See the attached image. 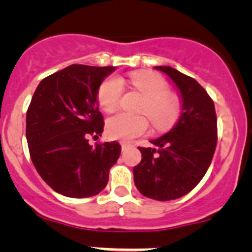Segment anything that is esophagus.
Listing matches in <instances>:
<instances>
[{"instance_id":"34e87169","label":"esophagus","mask_w":252,"mask_h":252,"mask_svg":"<svg viewBox=\"0 0 252 252\" xmlns=\"http://www.w3.org/2000/svg\"><path fill=\"white\" fill-rule=\"evenodd\" d=\"M121 146H122V150L124 151V150H126L129 146H130V144H128V142H126V141H122Z\"/></svg>"}]
</instances>
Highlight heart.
<instances>
[{
    "label": "heart",
    "instance_id": "heart-1",
    "mask_svg": "<svg viewBox=\"0 0 252 252\" xmlns=\"http://www.w3.org/2000/svg\"><path fill=\"white\" fill-rule=\"evenodd\" d=\"M130 83L144 95L139 112L151 119L155 128L159 130L171 128L178 121L182 103L178 96L168 93V84L163 78L154 73L139 72L130 75ZM123 95V83L118 78H108L98 88L97 101L106 112H113L119 106ZM149 121L144 114H129L119 112L106 122L108 136L118 140H133L145 134Z\"/></svg>",
    "mask_w": 252,
    "mask_h": 252
}]
</instances>
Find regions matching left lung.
Returning a JSON list of instances; mask_svg holds the SVG:
<instances>
[{
    "label": "left lung",
    "mask_w": 252,
    "mask_h": 252,
    "mask_svg": "<svg viewBox=\"0 0 252 252\" xmlns=\"http://www.w3.org/2000/svg\"><path fill=\"white\" fill-rule=\"evenodd\" d=\"M166 73L182 97V114L173 129L139 147L141 162L133 168L134 183L144 196L168 201L191 191L204 178L217 145V117L212 98L195 80L168 65Z\"/></svg>",
    "instance_id": "left-lung-1"
}]
</instances>
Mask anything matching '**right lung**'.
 Returning a JSON list of instances; mask_svg holds the SVG:
<instances>
[{
    "mask_svg": "<svg viewBox=\"0 0 252 252\" xmlns=\"http://www.w3.org/2000/svg\"><path fill=\"white\" fill-rule=\"evenodd\" d=\"M116 67L72 64L42 79L27 112V140L37 173L48 187L68 197L102 191L111 167L119 158L117 141L89 144L101 136V83Z\"/></svg>",
    "mask_w": 252,
    "mask_h": 252,
    "instance_id": "obj_1",
    "label": "right lung"
}]
</instances>
